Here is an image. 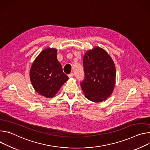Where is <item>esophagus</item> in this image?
I'll use <instances>...</instances> for the list:
<instances>
[{"mask_svg": "<svg viewBox=\"0 0 150 150\" xmlns=\"http://www.w3.org/2000/svg\"><path fill=\"white\" fill-rule=\"evenodd\" d=\"M74 76V73H71L70 74H69V77H70V78H71V77H73Z\"/></svg>", "mask_w": 150, "mask_h": 150, "instance_id": "esophagus-1", "label": "esophagus"}]
</instances>
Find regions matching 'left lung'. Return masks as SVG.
I'll return each instance as SVG.
<instances>
[{"instance_id":"left-lung-1","label":"left lung","mask_w":150,"mask_h":150,"mask_svg":"<svg viewBox=\"0 0 150 150\" xmlns=\"http://www.w3.org/2000/svg\"><path fill=\"white\" fill-rule=\"evenodd\" d=\"M85 78L81 88L89 100L98 103L104 101L113 91L115 68L110 55L96 47L87 52L83 60Z\"/></svg>"}]
</instances>
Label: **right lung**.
I'll return each mask as SVG.
<instances>
[{
    "label": "right lung",
    "instance_id": "obj_1",
    "mask_svg": "<svg viewBox=\"0 0 150 150\" xmlns=\"http://www.w3.org/2000/svg\"><path fill=\"white\" fill-rule=\"evenodd\" d=\"M57 50L47 48L43 51L33 62L30 80L38 93L46 98L53 97L69 79L57 58Z\"/></svg>",
    "mask_w": 150,
    "mask_h": 150
}]
</instances>
